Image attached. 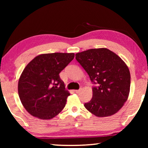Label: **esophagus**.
Wrapping results in <instances>:
<instances>
[{
	"mask_svg": "<svg viewBox=\"0 0 148 148\" xmlns=\"http://www.w3.org/2000/svg\"><path fill=\"white\" fill-rule=\"evenodd\" d=\"M82 91V89H80L78 90H75V92H76V93H79V92H80V91Z\"/></svg>",
	"mask_w": 148,
	"mask_h": 148,
	"instance_id": "34e87169",
	"label": "esophagus"
}]
</instances>
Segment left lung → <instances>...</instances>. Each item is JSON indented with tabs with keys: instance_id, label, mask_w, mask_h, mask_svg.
Wrapping results in <instances>:
<instances>
[{
	"instance_id": "8db88e82",
	"label": "left lung",
	"mask_w": 148,
	"mask_h": 148,
	"mask_svg": "<svg viewBox=\"0 0 148 148\" xmlns=\"http://www.w3.org/2000/svg\"><path fill=\"white\" fill-rule=\"evenodd\" d=\"M76 59L87 72L92 82L91 101L86 108L97 117L117 113L129 97L131 74L125 62L107 48L90 49L76 54Z\"/></svg>"
}]
</instances>
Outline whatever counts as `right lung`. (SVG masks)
Wrapping results in <instances>:
<instances>
[{
    "label": "right lung",
    "mask_w": 148,
    "mask_h": 148,
    "mask_svg": "<svg viewBox=\"0 0 148 148\" xmlns=\"http://www.w3.org/2000/svg\"><path fill=\"white\" fill-rule=\"evenodd\" d=\"M74 57V53H44L27 64L19 77L18 94L32 116L51 119L64 108L70 92L59 74Z\"/></svg>",
    "instance_id": "obj_1"
}]
</instances>
